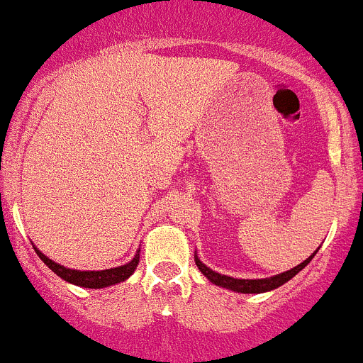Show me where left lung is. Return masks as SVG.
<instances>
[{"mask_svg":"<svg viewBox=\"0 0 363 363\" xmlns=\"http://www.w3.org/2000/svg\"><path fill=\"white\" fill-rule=\"evenodd\" d=\"M316 251L311 255V257H308V259L303 260L302 264H298V266L291 267L289 271H284V273H279V275L269 277V279H233V277L220 275V273H217V271L210 269L206 264H202L197 255H195V264H197V267L201 269L202 275L210 280L211 284H215V286L226 287V289H230V291H235V293H255V295H257V293L273 291V289H277V287L289 282L296 273H300L303 267L311 262V259L316 255Z\"/></svg>","mask_w":363,"mask_h":363,"instance_id":"left-lung-1","label":"left lung"}]
</instances>
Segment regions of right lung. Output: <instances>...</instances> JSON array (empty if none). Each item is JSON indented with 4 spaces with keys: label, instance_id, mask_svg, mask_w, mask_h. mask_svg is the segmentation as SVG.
Instances as JSON below:
<instances>
[{
    "label": "right lung",
    "instance_id": "right-lung-1",
    "mask_svg": "<svg viewBox=\"0 0 363 363\" xmlns=\"http://www.w3.org/2000/svg\"><path fill=\"white\" fill-rule=\"evenodd\" d=\"M35 253L52 271H54L55 275L61 277L67 282L74 284V286L79 287H88V289H101V287H108V286H116L119 282H125L126 279L132 277L133 271L137 269V264H139V253L141 250H137L135 257H133L130 262H126L125 266H117V267H110V269H101V271H79V269H70V267H65L61 264L54 262L43 255L38 247L34 246Z\"/></svg>",
    "mask_w": 363,
    "mask_h": 363
}]
</instances>
